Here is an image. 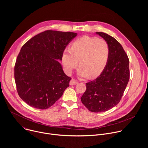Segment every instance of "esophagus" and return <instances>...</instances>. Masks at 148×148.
Here are the masks:
<instances>
[{
    "mask_svg": "<svg viewBox=\"0 0 148 148\" xmlns=\"http://www.w3.org/2000/svg\"><path fill=\"white\" fill-rule=\"evenodd\" d=\"M78 84V81L74 79H71L70 82V85L73 86V85H76V84Z\"/></svg>",
    "mask_w": 148,
    "mask_h": 148,
    "instance_id": "34e87169",
    "label": "esophagus"
}]
</instances>
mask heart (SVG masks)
<instances>
[{"mask_svg": "<svg viewBox=\"0 0 148 148\" xmlns=\"http://www.w3.org/2000/svg\"><path fill=\"white\" fill-rule=\"evenodd\" d=\"M110 56L108 43L103 39L83 36L71 45V48L64 49L61 62L65 72L70 75L74 69L81 66L78 75L81 78L99 76L107 66Z\"/></svg>", "mask_w": 148, "mask_h": 148, "instance_id": "1", "label": "heart"}]
</instances>
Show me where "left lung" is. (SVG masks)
Wrapping results in <instances>:
<instances>
[{"mask_svg": "<svg viewBox=\"0 0 148 148\" xmlns=\"http://www.w3.org/2000/svg\"><path fill=\"white\" fill-rule=\"evenodd\" d=\"M95 33L108 43L110 58L102 73L86 84L87 89L81 100L89 111L101 112L112 108L119 102L130 79V61L115 38L102 32Z\"/></svg>", "mask_w": 148, "mask_h": 148, "instance_id": "1", "label": "left lung"}]
</instances>
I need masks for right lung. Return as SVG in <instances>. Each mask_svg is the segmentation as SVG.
Returning <instances> with one entry per match:
<instances>
[{"mask_svg": "<svg viewBox=\"0 0 148 148\" xmlns=\"http://www.w3.org/2000/svg\"><path fill=\"white\" fill-rule=\"evenodd\" d=\"M73 32L46 30L22 46L14 66V79L20 98L40 110L50 108L69 86L71 78L58 61L70 41Z\"/></svg>", "mask_w": 148, "mask_h": 148, "instance_id": "1", "label": "right lung"}]
</instances>
